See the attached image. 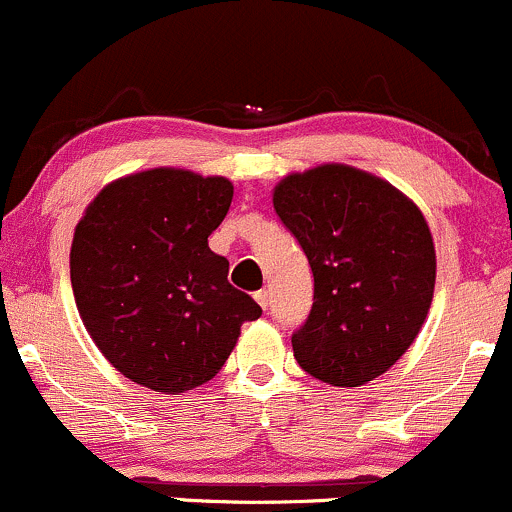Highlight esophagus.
Wrapping results in <instances>:
<instances>
[{"label": "esophagus", "mask_w": 512, "mask_h": 512, "mask_svg": "<svg viewBox=\"0 0 512 512\" xmlns=\"http://www.w3.org/2000/svg\"><path fill=\"white\" fill-rule=\"evenodd\" d=\"M255 301L260 303V306L265 308V311H267V306H269V291H267V289H260V291H257V294H255Z\"/></svg>", "instance_id": "esophagus-1"}]
</instances>
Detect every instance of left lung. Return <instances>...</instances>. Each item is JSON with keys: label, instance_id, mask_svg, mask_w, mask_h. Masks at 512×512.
I'll list each match as a JSON object with an SVG mask.
<instances>
[{"label": "left lung", "instance_id": "obj_1", "mask_svg": "<svg viewBox=\"0 0 512 512\" xmlns=\"http://www.w3.org/2000/svg\"><path fill=\"white\" fill-rule=\"evenodd\" d=\"M272 204L313 272L311 316L291 338L296 362L342 389L389 372L435 294L423 211L386 179L342 162L286 174Z\"/></svg>", "mask_w": 512, "mask_h": 512}]
</instances>
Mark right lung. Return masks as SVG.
I'll return each mask as SVG.
<instances>
[{
    "instance_id": "obj_1",
    "label": "right lung",
    "mask_w": 512,
    "mask_h": 512,
    "mask_svg": "<svg viewBox=\"0 0 512 512\" xmlns=\"http://www.w3.org/2000/svg\"><path fill=\"white\" fill-rule=\"evenodd\" d=\"M233 201L226 177L153 167L114 179L75 228L70 282L89 338L126 379L184 393L221 372L262 316L209 247Z\"/></svg>"
}]
</instances>
